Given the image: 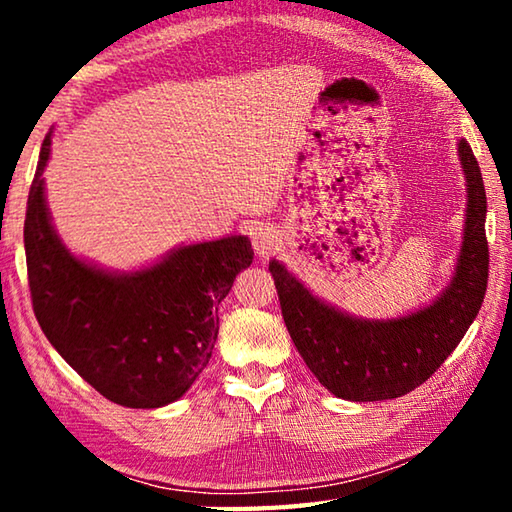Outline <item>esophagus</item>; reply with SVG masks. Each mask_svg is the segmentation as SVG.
Listing matches in <instances>:
<instances>
[{
  "instance_id": "34e87169",
  "label": "esophagus",
  "mask_w": 512,
  "mask_h": 512,
  "mask_svg": "<svg viewBox=\"0 0 512 512\" xmlns=\"http://www.w3.org/2000/svg\"><path fill=\"white\" fill-rule=\"evenodd\" d=\"M250 239H253V246H255L259 257L273 255L277 246H280V235H277L275 228H271V225H266V223L255 225V228L250 230Z\"/></svg>"
}]
</instances>
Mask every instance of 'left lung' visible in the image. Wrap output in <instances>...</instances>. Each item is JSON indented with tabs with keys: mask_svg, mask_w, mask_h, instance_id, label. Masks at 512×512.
Listing matches in <instances>:
<instances>
[{
	"mask_svg": "<svg viewBox=\"0 0 512 512\" xmlns=\"http://www.w3.org/2000/svg\"><path fill=\"white\" fill-rule=\"evenodd\" d=\"M467 183L461 255L440 298L415 314L361 320L318 300L277 259L268 264L284 325L307 368L329 393L350 402L393 400L424 384L470 329L488 287L485 187L470 144L458 142Z\"/></svg>",
	"mask_w": 512,
	"mask_h": 512,
	"instance_id": "8db88e82",
	"label": "left lung"
}]
</instances>
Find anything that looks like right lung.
<instances>
[{
  "label": "right lung",
  "mask_w": 512,
  "mask_h": 512,
  "mask_svg": "<svg viewBox=\"0 0 512 512\" xmlns=\"http://www.w3.org/2000/svg\"><path fill=\"white\" fill-rule=\"evenodd\" d=\"M51 131L29 189L24 250L33 314L69 366L106 400L158 409L183 397L210 363L219 305L253 264L244 235L180 246L162 262L110 273L74 257L45 201Z\"/></svg>",
  "instance_id": "1"
}]
</instances>
